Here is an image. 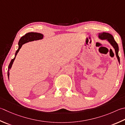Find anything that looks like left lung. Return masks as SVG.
<instances>
[{
	"mask_svg": "<svg viewBox=\"0 0 125 125\" xmlns=\"http://www.w3.org/2000/svg\"><path fill=\"white\" fill-rule=\"evenodd\" d=\"M99 38L101 40H106L110 43L113 48L114 49L115 51V54L117 57V59L118 60V62L120 63V57L118 55L119 52V46L118 44L114 40L113 36L111 34L107 32H102L99 33Z\"/></svg>",
	"mask_w": 125,
	"mask_h": 125,
	"instance_id": "obj_1",
	"label": "left lung"
}]
</instances>
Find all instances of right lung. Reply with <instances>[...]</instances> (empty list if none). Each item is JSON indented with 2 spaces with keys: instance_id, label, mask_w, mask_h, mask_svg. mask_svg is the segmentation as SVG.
Here are the masks:
<instances>
[{
  "instance_id": "obj_1",
  "label": "right lung",
  "mask_w": 125,
  "mask_h": 125,
  "mask_svg": "<svg viewBox=\"0 0 125 125\" xmlns=\"http://www.w3.org/2000/svg\"><path fill=\"white\" fill-rule=\"evenodd\" d=\"M44 35L43 34L40 33H37V32H29L26 33L25 35L21 37V38L19 40V42H18V49L16 51L15 55H14V57L13 59H12L10 63L9 67H8V71H7V76H8V79L9 80V75H10V72L9 71L11 69L12 67V65L13 64V63L14 62V60H15L16 56L17 53L19 52V50L21 48V46L25 43H28L29 42H32L34 41H38V40H42L43 38Z\"/></svg>"
}]
</instances>
